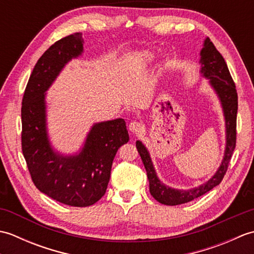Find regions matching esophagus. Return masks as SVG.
Returning <instances> with one entry per match:
<instances>
[{
  "instance_id": "esophagus-1",
  "label": "esophagus",
  "mask_w": 254,
  "mask_h": 254,
  "mask_svg": "<svg viewBox=\"0 0 254 254\" xmlns=\"http://www.w3.org/2000/svg\"><path fill=\"white\" fill-rule=\"evenodd\" d=\"M128 128H130V131L133 134H138V133L142 132L143 126L139 122H137V121H133V122L130 123V126H128Z\"/></svg>"
}]
</instances>
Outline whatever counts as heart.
I'll return each mask as SVG.
<instances>
[{
    "label": "heart",
    "mask_w": 254,
    "mask_h": 254,
    "mask_svg": "<svg viewBox=\"0 0 254 254\" xmlns=\"http://www.w3.org/2000/svg\"><path fill=\"white\" fill-rule=\"evenodd\" d=\"M145 57H147V58H152V55H150V53H145Z\"/></svg>",
    "instance_id": "1"
}]
</instances>
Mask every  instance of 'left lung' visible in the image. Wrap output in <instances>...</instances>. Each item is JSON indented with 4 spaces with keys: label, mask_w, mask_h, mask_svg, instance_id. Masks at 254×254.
Wrapping results in <instances>:
<instances>
[{
    "label": "left lung",
    "mask_w": 254,
    "mask_h": 254,
    "mask_svg": "<svg viewBox=\"0 0 254 254\" xmlns=\"http://www.w3.org/2000/svg\"><path fill=\"white\" fill-rule=\"evenodd\" d=\"M199 64H201L202 76L208 79V83L217 95L223 108L226 127V146L224 158L222 164L218 167L215 175L203 185L195 187L189 190H179L174 189L159 180L154 168L152 158L147 148L141 141H136L137 152L141 156L145 169L147 172L149 181V192L153 197L161 204L165 205H179L188 203L192 199L203 195L213 188L218 186L222 182L223 178L227 171L231 155L236 147V126H237V110H238V96H237L236 86L227 64H226L223 56L215 48L209 38L204 40L203 48L199 52Z\"/></svg>",
    "instance_id": "8db88e82"
}]
</instances>
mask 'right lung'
Here are the masks:
<instances>
[{"label":"right lung","mask_w":254,"mask_h":254,"mask_svg":"<svg viewBox=\"0 0 254 254\" xmlns=\"http://www.w3.org/2000/svg\"><path fill=\"white\" fill-rule=\"evenodd\" d=\"M82 32L53 44L38 60L21 102V149L31 179L40 192L69 206L85 207L104 196L113 158L128 142L123 119L95 123L76 154L52 147L47 127L46 93L64 66L84 52Z\"/></svg>","instance_id":"add662e5"}]
</instances>
